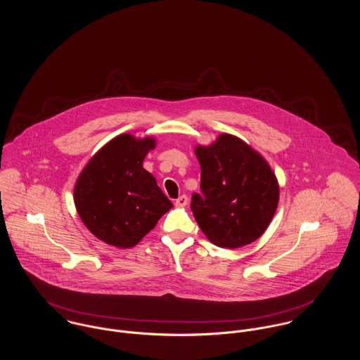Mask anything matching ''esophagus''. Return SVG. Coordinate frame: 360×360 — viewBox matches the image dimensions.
Returning a JSON list of instances; mask_svg holds the SVG:
<instances>
[{
	"mask_svg": "<svg viewBox=\"0 0 360 360\" xmlns=\"http://www.w3.org/2000/svg\"><path fill=\"white\" fill-rule=\"evenodd\" d=\"M187 204H188V198H187V195H180V197L176 200V202H174V205L179 206V207L186 206Z\"/></svg>",
	"mask_w": 360,
	"mask_h": 360,
	"instance_id": "34e87169",
	"label": "esophagus"
}]
</instances>
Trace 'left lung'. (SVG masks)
<instances>
[{"instance_id":"left-lung-1","label":"left lung","mask_w":360,"mask_h":360,"mask_svg":"<svg viewBox=\"0 0 360 360\" xmlns=\"http://www.w3.org/2000/svg\"><path fill=\"white\" fill-rule=\"evenodd\" d=\"M201 165V194L191 210L207 240L221 248H240L257 240L278 204V183L267 162L243 140L220 134L195 150Z\"/></svg>"}]
</instances>
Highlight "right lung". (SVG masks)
<instances>
[{"instance_id": "right-lung-1", "label": "right lung", "mask_w": 360, "mask_h": 360, "mask_svg": "<svg viewBox=\"0 0 360 360\" xmlns=\"http://www.w3.org/2000/svg\"><path fill=\"white\" fill-rule=\"evenodd\" d=\"M151 137L120 134L91 158L75 186V205L86 227L103 243L130 248L150 233L173 204L143 160Z\"/></svg>"}]
</instances>
